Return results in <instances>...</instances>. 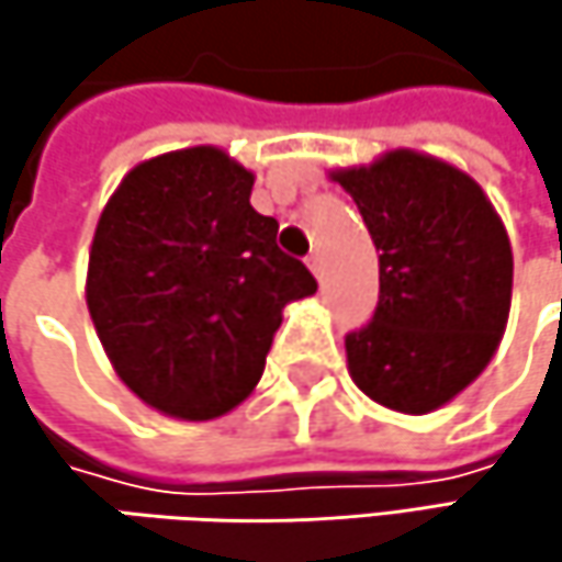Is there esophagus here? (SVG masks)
I'll list each match as a JSON object with an SVG mask.
<instances>
[{"label":"esophagus","instance_id":"1","mask_svg":"<svg viewBox=\"0 0 562 562\" xmlns=\"http://www.w3.org/2000/svg\"><path fill=\"white\" fill-rule=\"evenodd\" d=\"M308 270H312V273L322 280V270H325V263H322V254H318V250H312V254H308Z\"/></svg>","mask_w":562,"mask_h":562}]
</instances>
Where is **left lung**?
<instances>
[{
  "mask_svg": "<svg viewBox=\"0 0 562 562\" xmlns=\"http://www.w3.org/2000/svg\"><path fill=\"white\" fill-rule=\"evenodd\" d=\"M355 198L381 263L371 322L345 338L351 381L396 413H432L492 361L510 312L514 257L475 178L393 149L331 171Z\"/></svg>",
  "mask_w": 562,
  "mask_h": 562,
  "instance_id": "obj_1",
  "label": "left lung"
}]
</instances>
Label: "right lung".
<instances>
[{"label": "right lung", "mask_w": 562, "mask_h": 562, "mask_svg": "<svg viewBox=\"0 0 562 562\" xmlns=\"http://www.w3.org/2000/svg\"><path fill=\"white\" fill-rule=\"evenodd\" d=\"M250 191L254 171L194 146L139 162L97 221V335L123 384L178 419L234 409L263 374L285 302L318 289Z\"/></svg>", "instance_id": "obj_1"}]
</instances>
